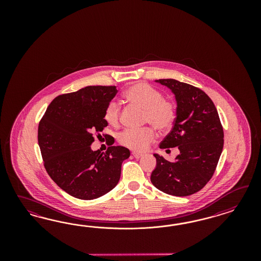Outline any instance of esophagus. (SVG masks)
I'll list each match as a JSON object with an SVG mask.
<instances>
[{"label": "esophagus", "mask_w": 261, "mask_h": 261, "mask_svg": "<svg viewBox=\"0 0 261 261\" xmlns=\"http://www.w3.org/2000/svg\"><path fill=\"white\" fill-rule=\"evenodd\" d=\"M132 155H133L136 159L142 158V156H143V154H140V153H137V152H133Z\"/></svg>", "instance_id": "34e87169"}]
</instances>
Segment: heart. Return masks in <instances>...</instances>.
I'll return each mask as SVG.
<instances>
[{"label": "heart", "instance_id": "b5f03b06", "mask_svg": "<svg viewBox=\"0 0 261 261\" xmlns=\"http://www.w3.org/2000/svg\"><path fill=\"white\" fill-rule=\"evenodd\" d=\"M128 102L144 110L143 123H149L159 132H166L173 126L177 117V107L174 101L165 98L163 93L144 83H138L124 92ZM103 118L113 127H117L120 120V108L116 101L106 106ZM156 135L150 127L140 130L126 129L119 135V142L131 150H146L155 141Z\"/></svg>", "mask_w": 261, "mask_h": 261}]
</instances>
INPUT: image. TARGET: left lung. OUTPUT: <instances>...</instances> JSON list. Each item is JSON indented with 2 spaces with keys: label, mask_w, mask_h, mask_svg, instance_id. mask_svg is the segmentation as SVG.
<instances>
[{
  "label": "left lung",
  "mask_w": 261,
  "mask_h": 261,
  "mask_svg": "<svg viewBox=\"0 0 261 261\" xmlns=\"http://www.w3.org/2000/svg\"><path fill=\"white\" fill-rule=\"evenodd\" d=\"M157 82L169 88L177 101L173 128L160 148L178 147L180 155L168 162L154 154L157 166L151 182L167 194L189 196L202 190L214 175L224 145L223 126L216 107L204 91L175 79Z\"/></svg>",
  "instance_id": "left-lung-1"
}]
</instances>
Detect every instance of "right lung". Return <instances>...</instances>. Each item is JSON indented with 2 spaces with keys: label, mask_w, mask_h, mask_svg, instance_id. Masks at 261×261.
<instances>
[{
  "label": "right lung",
  "mask_w": 261,
  "mask_h": 261,
  "mask_svg": "<svg viewBox=\"0 0 261 261\" xmlns=\"http://www.w3.org/2000/svg\"><path fill=\"white\" fill-rule=\"evenodd\" d=\"M116 86H88L58 95L47 106L38 125V144L49 177L73 197L93 200L119 182L121 165L130 151L115 146L114 138L104 153L91 144L108 123L106 106L117 95ZM113 142H111V140Z\"/></svg>",
  "instance_id": "right-lung-1"
}]
</instances>
